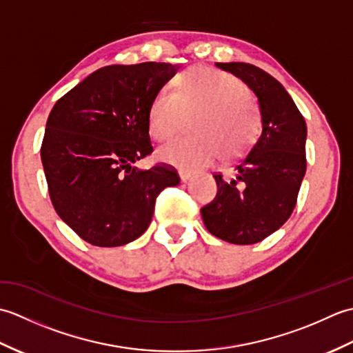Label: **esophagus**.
<instances>
[{
    "label": "esophagus",
    "instance_id": "1",
    "mask_svg": "<svg viewBox=\"0 0 353 353\" xmlns=\"http://www.w3.org/2000/svg\"><path fill=\"white\" fill-rule=\"evenodd\" d=\"M194 176V172H191V171H185V170H181L179 171V177H181V181L182 182H186V181H190V179Z\"/></svg>",
    "mask_w": 353,
    "mask_h": 353
}]
</instances>
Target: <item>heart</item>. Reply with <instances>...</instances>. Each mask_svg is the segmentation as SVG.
Segmentation results:
<instances>
[{
	"label": "heart",
	"instance_id": "obj_1",
	"mask_svg": "<svg viewBox=\"0 0 353 353\" xmlns=\"http://www.w3.org/2000/svg\"><path fill=\"white\" fill-rule=\"evenodd\" d=\"M191 119L192 137L177 138L157 150V157L179 168L212 165L223 153L232 159L243 154L256 138L259 115L241 80L230 74L192 66L177 79L174 89H161L147 112L148 132L157 141L176 133L182 114Z\"/></svg>",
	"mask_w": 353,
	"mask_h": 353
}]
</instances>
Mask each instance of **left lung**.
Here are the masks:
<instances>
[{
    "mask_svg": "<svg viewBox=\"0 0 353 353\" xmlns=\"http://www.w3.org/2000/svg\"><path fill=\"white\" fill-rule=\"evenodd\" d=\"M256 95L262 132L236 162L235 177L214 174L215 199L201 208L206 229L232 244H254L290 219L306 171V123L290 94L274 77L244 62L215 63Z\"/></svg>",
    "mask_w": 353,
    "mask_h": 353,
    "instance_id": "left-lung-1",
    "label": "left lung"
}]
</instances>
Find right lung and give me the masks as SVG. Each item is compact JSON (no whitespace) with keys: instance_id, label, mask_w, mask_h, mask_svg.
Here are the masks:
<instances>
[{"instance_id":"obj_1","label":"right lung","mask_w":353,"mask_h":353,"mask_svg":"<svg viewBox=\"0 0 353 353\" xmlns=\"http://www.w3.org/2000/svg\"><path fill=\"white\" fill-rule=\"evenodd\" d=\"M179 66L109 65L66 92L51 109L41 159L57 215L99 247H118L150 226L154 203L181 182L167 163L134 167L153 152L147 112Z\"/></svg>"}]
</instances>
